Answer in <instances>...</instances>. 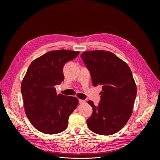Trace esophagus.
<instances>
[{
	"label": "esophagus",
	"instance_id": "34e87169",
	"mask_svg": "<svg viewBox=\"0 0 160 160\" xmlns=\"http://www.w3.org/2000/svg\"><path fill=\"white\" fill-rule=\"evenodd\" d=\"M79 103L80 104H84L86 102V101L84 100H82V99H79Z\"/></svg>",
	"mask_w": 160,
	"mask_h": 160
}]
</instances>
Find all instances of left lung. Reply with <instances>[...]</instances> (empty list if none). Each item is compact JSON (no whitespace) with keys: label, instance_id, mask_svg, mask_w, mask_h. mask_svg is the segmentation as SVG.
Wrapping results in <instances>:
<instances>
[{"label":"left lung","instance_id":"8db88e82","mask_svg":"<svg viewBox=\"0 0 160 160\" xmlns=\"http://www.w3.org/2000/svg\"><path fill=\"white\" fill-rule=\"evenodd\" d=\"M81 58L93 85L102 86L98 106L88 102L93 108L88 127L99 135H112L124 127L132 113L137 88L132 71L127 63L105 50L84 52Z\"/></svg>","mask_w":160,"mask_h":160}]
</instances>
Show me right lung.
Returning a JSON list of instances; mask_svg holds the SVG:
<instances>
[{
	"label": "right lung",
	"mask_w": 160,
	"mask_h": 160,
	"mask_svg": "<svg viewBox=\"0 0 160 160\" xmlns=\"http://www.w3.org/2000/svg\"><path fill=\"white\" fill-rule=\"evenodd\" d=\"M78 51H49L30 65L21 83L24 111L31 124L47 134L64 131L70 115L78 104L77 98L58 95L54 86L64 80L63 68Z\"/></svg>",
	"instance_id": "add662e5"
}]
</instances>
